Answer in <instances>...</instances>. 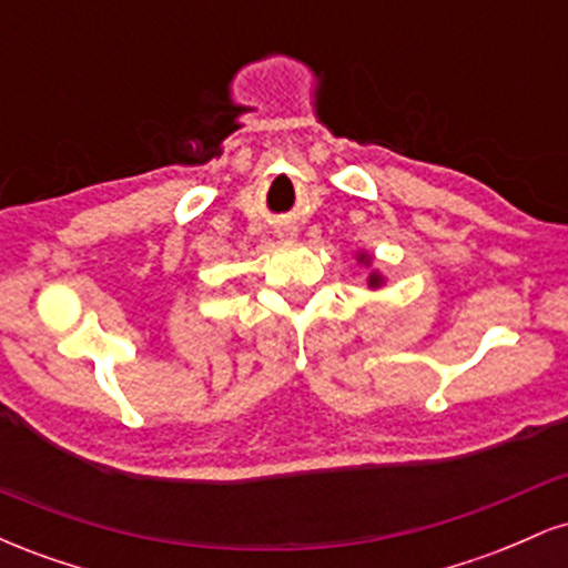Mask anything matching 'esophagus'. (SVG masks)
Segmentation results:
<instances>
[{
    "label": "esophagus",
    "instance_id": "esophagus-1",
    "mask_svg": "<svg viewBox=\"0 0 568 568\" xmlns=\"http://www.w3.org/2000/svg\"><path fill=\"white\" fill-rule=\"evenodd\" d=\"M280 237H291V232H280Z\"/></svg>",
    "mask_w": 568,
    "mask_h": 568
}]
</instances>
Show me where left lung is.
I'll return each mask as SVG.
<instances>
[{
  "label": "left lung",
  "mask_w": 568,
  "mask_h": 568,
  "mask_svg": "<svg viewBox=\"0 0 568 568\" xmlns=\"http://www.w3.org/2000/svg\"><path fill=\"white\" fill-rule=\"evenodd\" d=\"M361 262L363 264H371V256H366V253H361ZM379 285H384V277L379 275V272H371L368 275V288H379Z\"/></svg>",
  "instance_id": "8db88e82"
}]
</instances>
